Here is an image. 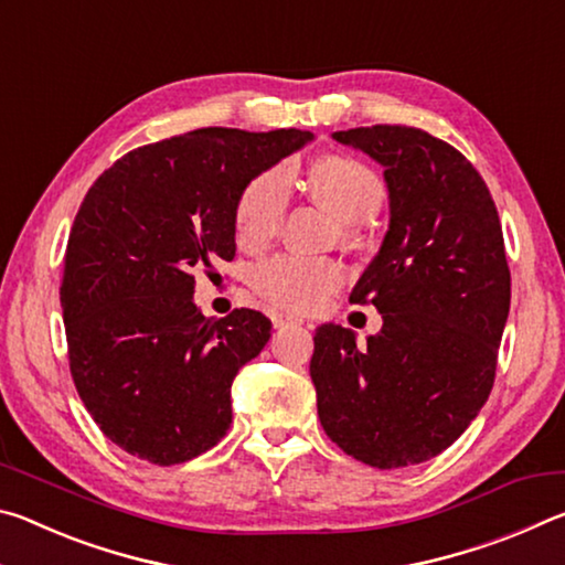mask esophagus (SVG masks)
<instances>
[{
  "mask_svg": "<svg viewBox=\"0 0 565 565\" xmlns=\"http://www.w3.org/2000/svg\"><path fill=\"white\" fill-rule=\"evenodd\" d=\"M271 323L274 329H284V327H299L303 321L299 317H291V313H271Z\"/></svg>",
  "mask_w": 565,
  "mask_h": 565,
  "instance_id": "esophagus-1",
  "label": "esophagus"
}]
</instances>
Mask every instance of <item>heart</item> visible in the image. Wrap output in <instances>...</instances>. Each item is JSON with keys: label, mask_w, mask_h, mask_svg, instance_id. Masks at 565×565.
Masks as SVG:
<instances>
[{"label": "heart", "mask_w": 565, "mask_h": 565, "mask_svg": "<svg viewBox=\"0 0 565 565\" xmlns=\"http://www.w3.org/2000/svg\"><path fill=\"white\" fill-rule=\"evenodd\" d=\"M309 194L343 222V242L359 244L361 226L384 204V184L371 167L351 157H323L306 177ZM289 209V171L274 167L252 179L236 204V238L246 248H262L279 234ZM343 281L331 259L279 254L252 274L254 289L274 306L294 311L317 309Z\"/></svg>", "instance_id": "1"}]
</instances>
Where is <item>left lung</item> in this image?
Listing matches in <instances>:
<instances>
[{
	"label": "left lung",
	"instance_id": "1",
	"mask_svg": "<svg viewBox=\"0 0 565 565\" xmlns=\"http://www.w3.org/2000/svg\"><path fill=\"white\" fill-rule=\"evenodd\" d=\"M384 167L388 232L353 303L384 327L323 323L311 381L319 418L343 454L374 468L424 463L446 451L489 398L511 309L499 212L461 151L398 124L333 131Z\"/></svg>",
	"mask_w": 565,
	"mask_h": 565
}]
</instances>
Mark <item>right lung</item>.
Wrapping results in <instances>:
<instances>
[{
	"mask_svg": "<svg viewBox=\"0 0 565 565\" xmlns=\"http://www.w3.org/2000/svg\"><path fill=\"white\" fill-rule=\"evenodd\" d=\"M311 131L194 129L129 151L72 224L60 301L74 386L124 451L174 466L232 426V381L271 337L262 311L206 319L194 266L236 254V204Z\"/></svg>",
	"mask_w": 565,
	"mask_h": 565,
	"instance_id": "obj_1",
	"label": "right lung"
}]
</instances>
